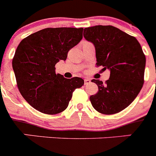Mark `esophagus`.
<instances>
[{
  "instance_id": "34e87169",
  "label": "esophagus",
  "mask_w": 156,
  "mask_h": 156,
  "mask_svg": "<svg viewBox=\"0 0 156 156\" xmlns=\"http://www.w3.org/2000/svg\"><path fill=\"white\" fill-rule=\"evenodd\" d=\"M90 83V79H84V84H88V83Z\"/></svg>"
}]
</instances>
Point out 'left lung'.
<instances>
[{
  "label": "left lung",
  "mask_w": 156,
  "mask_h": 156,
  "mask_svg": "<svg viewBox=\"0 0 156 156\" xmlns=\"http://www.w3.org/2000/svg\"><path fill=\"white\" fill-rule=\"evenodd\" d=\"M83 37L95 47L97 66L110 70L105 83L92 80L98 91L90 97L95 110L105 115L118 113L133 102L144 84L146 58L134 37L112 26L85 28Z\"/></svg>",
  "instance_id": "obj_1"
}]
</instances>
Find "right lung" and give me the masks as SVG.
I'll return each mask as SVG.
<instances>
[{
    "label": "right lung",
    "mask_w": 156,
    "mask_h": 156,
    "mask_svg": "<svg viewBox=\"0 0 156 156\" xmlns=\"http://www.w3.org/2000/svg\"><path fill=\"white\" fill-rule=\"evenodd\" d=\"M83 28H46L20 42L12 68L22 96L37 111L60 113L68 107L73 92L83 85L80 77L66 79L55 73V65L82 40Z\"/></svg>",
    "instance_id": "right-lung-1"
}]
</instances>
